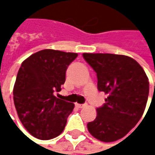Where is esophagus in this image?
<instances>
[{
    "label": "esophagus",
    "instance_id": "34e87169",
    "mask_svg": "<svg viewBox=\"0 0 155 155\" xmlns=\"http://www.w3.org/2000/svg\"><path fill=\"white\" fill-rule=\"evenodd\" d=\"M85 106H86V104H78V103H76V107H78L79 108H84Z\"/></svg>",
    "mask_w": 155,
    "mask_h": 155
}]
</instances>
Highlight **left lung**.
<instances>
[{"label": "left lung", "instance_id": "8db88e82", "mask_svg": "<svg viewBox=\"0 0 155 155\" xmlns=\"http://www.w3.org/2000/svg\"><path fill=\"white\" fill-rule=\"evenodd\" d=\"M98 78V90L108 95L88 130L102 142L124 137L142 117L149 95V81L133 58L114 54H82ZM155 91V83H154Z\"/></svg>", "mask_w": 155, "mask_h": 155}]
</instances>
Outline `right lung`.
I'll list each match as a JSON object with an SVG mask.
<instances>
[{
	"label": "right lung",
	"instance_id": "obj_1",
	"mask_svg": "<svg viewBox=\"0 0 155 155\" xmlns=\"http://www.w3.org/2000/svg\"><path fill=\"white\" fill-rule=\"evenodd\" d=\"M76 53L54 49L38 51L22 62L13 88L18 116L36 138L49 140L64 129L74 104L54 96L65 81L68 65Z\"/></svg>",
	"mask_w": 155,
	"mask_h": 155
}]
</instances>
